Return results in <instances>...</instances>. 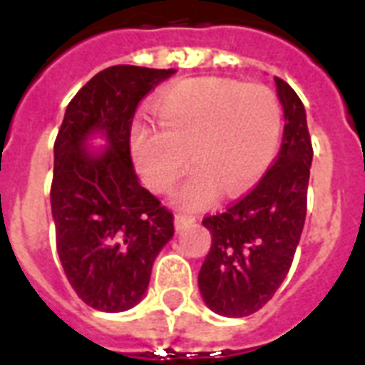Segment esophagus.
<instances>
[{
	"label": "esophagus",
	"instance_id": "1",
	"mask_svg": "<svg viewBox=\"0 0 365 365\" xmlns=\"http://www.w3.org/2000/svg\"><path fill=\"white\" fill-rule=\"evenodd\" d=\"M193 222V217L191 216H185V214H176V217H174V225H176V229L180 231V229H183L187 223Z\"/></svg>",
	"mask_w": 365,
	"mask_h": 365
}]
</instances>
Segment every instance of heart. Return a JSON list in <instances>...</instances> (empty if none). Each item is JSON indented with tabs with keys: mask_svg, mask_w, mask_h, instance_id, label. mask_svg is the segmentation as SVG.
I'll return each mask as SVG.
<instances>
[{
	"mask_svg": "<svg viewBox=\"0 0 365 365\" xmlns=\"http://www.w3.org/2000/svg\"><path fill=\"white\" fill-rule=\"evenodd\" d=\"M159 126L136 123L130 153L151 191H166L182 174L187 151L195 166L176 200L191 208L210 205L217 189L233 195L265 172L277 151L282 111L271 88L222 77H195L155 98Z\"/></svg>",
	"mask_w": 365,
	"mask_h": 365,
	"instance_id": "obj_1",
	"label": "heart"
}]
</instances>
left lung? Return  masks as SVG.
<instances>
[{
	"label": "left lung",
	"mask_w": 365,
	"mask_h": 365,
	"mask_svg": "<svg viewBox=\"0 0 365 365\" xmlns=\"http://www.w3.org/2000/svg\"><path fill=\"white\" fill-rule=\"evenodd\" d=\"M284 110L280 153L259 183L227 210L202 220L212 235L199 272L208 309L240 318L259 311L288 274L307 216L312 145L303 102L274 77Z\"/></svg>",
	"instance_id": "left-lung-1"
}]
</instances>
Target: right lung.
<instances>
[{"label":"right lung","mask_w":365,"mask_h":365,"mask_svg":"<svg viewBox=\"0 0 365 365\" xmlns=\"http://www.w3.org/2000/svg\"><path fill=\"white\" fill-rule=\"evenodd\" d=\"M176 70L111 66L71 98L54 142L51 210L71 288L88 307L123 312L142 301L174 217L142 187L130 159L140 100ZM94 135L106 145L91 148Z\"/></svg>","instance_id":"add662e5"}]
</instances>
